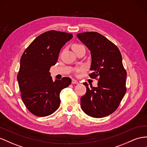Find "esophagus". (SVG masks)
Instances as JSON below:
<instances>
[{
  "label": "esophagus",
  "mask_w": 147,
  "mask_h": 147,
  "mask_svg": "<svg viewBox=\"0 0 147 147\" xmlns=\"http://www.w3.org/2000/svg\"><path fill=\"white\" fill-rule=\"evenodd\" d=\"M78 82L77 81V80H74V79H73V80H72V84H78Z\"/></svg>",
  "instance_id": "34e87169"
}]
</instances>
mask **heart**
Wrapping results in <instances>:
<instances>
[{
    "mask_svg": "<svg viewBox=\"0 0 147 147\" xmlns=\"http://www.w3.org/2000/svg\"><path fill=\"white\" fill-rule=\"evenodd\" d=\"M82 46V45H74L73 46V47H76V46Z\"/></svg>",
    "mask_w": 147,
    "mask_h": 147,
    "instance_id": "1",
    "label": "heart"
}]
</instances>
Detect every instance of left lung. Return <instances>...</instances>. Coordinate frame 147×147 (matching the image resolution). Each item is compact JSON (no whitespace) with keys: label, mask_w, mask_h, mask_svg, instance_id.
I'll return each mask as SVG.
<instances>
[{"label":"left lung","mask_w":147,"mask_h":147,"mask_svg":"<svg viewBox=\"0 0 147 147\" xmlns=\"http://www.w3.org/2000/svg\"><path fill=\"white\" fill-rule=\"evenodd\" d=\"M77 36L91 52L89 76L98 78L97 87L91 88L85 82L86 92L80 98L81 108L88 116L100 118L109 116L119 106L126 92L127 72L122 64L119 49L101 34L91 31Z\"/></svg>","instance_id":"obj_1"}]
</instances>
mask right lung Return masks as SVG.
<instances>
[{"mask_svg":"<svg viewBox=\"0 0 147 147\" xmlns=\"http://www.w3.org/2000/svg\"><path fill=\"white\" fill-rule=\"evenodd\" d=\"M71 33L51 30L40 34L23 53L17 80L21 97L30 112L45 117L60 106V93L71 79L53 80L49 70L57 63L62 47L72 38Z\"/></svg>","mask_w":147,"mask_h":147,"instance_id":"right-lung-1","label":"right lung"}]
</instances>
